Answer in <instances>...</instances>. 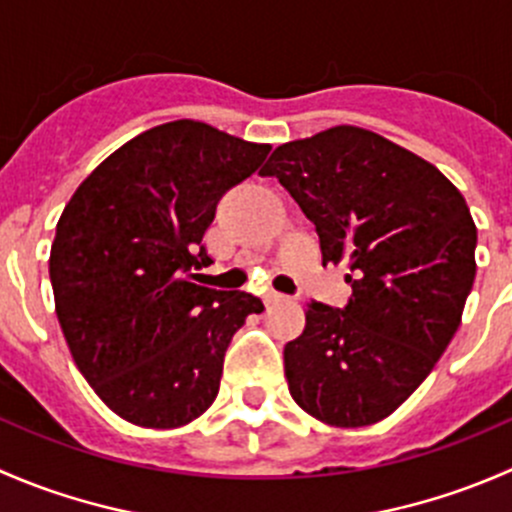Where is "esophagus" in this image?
<instances>
[{
    "label": "esophagus",
    "instance_id": "esophagus-1",
    "mask_svg": "<svg viewBox=\"0 0 512 512\" xmlns=\"http://www.w3.org/2000/svg\"><path fill=\"white\" fill-rule=\"evenodd\" d=\"M280 302H287L285 294L275 292V289H270V292L265 294V304H267V307H272V304H280Z\"/></svg>",
    "mask_w": 512,
    "mask_h": 512
}]
</instances>
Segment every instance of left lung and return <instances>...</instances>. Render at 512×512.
<instances>
[{
    "instance_id": "1",
    "label": "left lung",
    "mask_w": 512,
    "mask_h": 512,
    "mask_svg": "<svg viewBox=\"0 0 512 512\" xmlns=\"http://www.w3.org/2000/svg\"><path fill=\"white\" fill-rule=\"evenodd\" d=\"M275 175L344 262V309L312 302L285 347L289 394L337 428L391 416L431 374L476 280L478 230L461 190L428 160L359 126L275 148Z\"/></svg>"
}]
</instances>
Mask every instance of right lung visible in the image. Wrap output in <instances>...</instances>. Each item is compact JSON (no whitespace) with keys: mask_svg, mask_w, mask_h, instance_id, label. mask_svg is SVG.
Instances as JSON below:
<instances>
[{"mask_svg":"<svg viewBox=\"0 0 512 512\" xmlns=\"http://www.w3.org/2000/svg\"><path fill=\"white\" fill-rule=\"evenodd\" d=\"M270 153L208 123L143 131L76 188L49 257L56 317L98 399L128 423L178 428L210 409L225 352L262 302L190 282L218 200Z\"/></svg>","mask_w":512,"mask_h":512,"instance_id":"right-lung-1","label":"right lung"}]
</instances>
